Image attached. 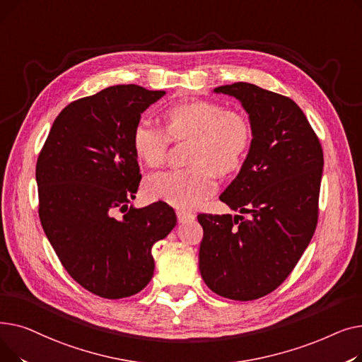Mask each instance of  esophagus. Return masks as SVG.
I'll return each instance as SVG.
<instances>
[{
	"instance_id": "34e87169",
	"label": "esophagus",
	"mask_w": 362,
	"mask_h": 362,
	"mask_svg": "<svg viewBox=\"0 0 362 362\" xmlns=\"http://www.w3.org/2000/svg\"><path fill=\"white\" fill-rule=\"evenodd\" d=\"M176 214H177L179 223H186V221H191V220L195 218V216H194L192 213H187V211H185V210H177Z\"/></svg>"
}]
</instances>
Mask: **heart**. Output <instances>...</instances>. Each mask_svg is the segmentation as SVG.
Wrapping results in <instances>:
<instances>
[{
    "mask_svg": "<svg viewBox=\"0 0 362 362\" xmlns=\"http://www.w3.org/2000/svg\"><path fill=\"white\" fill-rule=\"evenodd\" d=\"M161 117L164 130L144 120L133 127L135 156L148 167H157L165 160L170 141L191 139L187 163L192 167L148 176L145 194L185 210L197 208L216 192L214 170L224 176L242 165L252 141L251 124L243 114L206 100L173 104Z\"/></svg>",
    "mask_w": 362,
    "mask_h": 362,
    "instance_id": "heart-1",
    "label": "heart"
}]
</instances>
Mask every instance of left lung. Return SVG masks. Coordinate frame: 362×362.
Masks as SVG:
<instances>
[{
    "label": "left lung",
    "instance_id": "obj_1",
    "mask_svg": "<svg viewBox=\"0 0 362 362\" xmlns=\"http://www.w3.org/2000/svg\"><path fill=\"white\" fill-rule=\"evenodd\" d=\"M240 101L252 141L220 201L243 216L199 214V272L214 293L233 300L269 295L288 279L315 232L321 144L288 97L238 82L214 89Z\"/></svg>",
    "mask_w": 362,
    "mask_h": 362
}]
</instances>
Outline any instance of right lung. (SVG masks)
Masks as SVG:
<instances>
[{
    "label": "right lung",
    "mask_w": 362,
    "mask_h": 362,
    "mask_svg": "<svg viewBox=\"0 0 362 362\" xmlns=\"http://www.w3.org/2000/svg\"><path fill=\"white\" fill-rule=\"evenodd\" d=\"M164 93L117 85L70 103L37 157L42 229L66 272L101 298L141 292L154 274L152 245L177 223L163 201L129 205L142 177L132 132Z\"/></svg>",
    "instance_id": "right-lung-1"
}]
</instances>
